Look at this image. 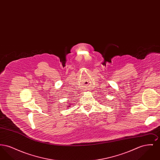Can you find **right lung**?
Wrapping results in <instances>:
<instances>
[{
    "mask_svg": "<svg viewBox=\"0 0 160 160\" xmlns=\"http://www.w3.org/2000/svg\"><path fill=\"white\" fill-rule=\"evenodd\" d=\"M68 107H70V106H68Z\"/></svg>",
    "mask_w": 160,
    "mask_h": 160,
    "instance_id": "right-lung-1",
    "label": "right lung"
}]
</instances>
